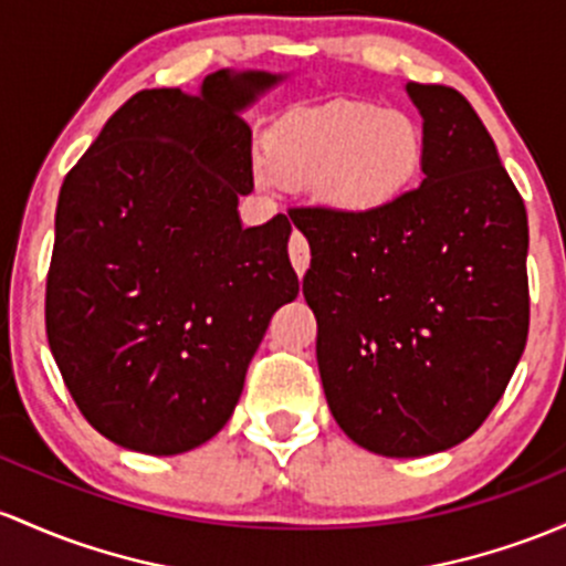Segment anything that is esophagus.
I'll return each mask as SVG.
<instances>
[{
	"instance_id": "1",
	"label": "esophagus",
	"mask_w": 566,
	"mask_h": 566,
	"mask_svg": "<svg viewBox=\"0 0 566 566\" xmlns=\"http://www.w3.org/2000/svg\"><path fill=\"white\" fill-rule=\"evenodd\" d=\"M290 260H293L297 276H303L308 269V260H312V250H308V241L301 233H293V239H290Z\"/></svg>"
}]
</instances>
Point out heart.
Instances as JSON below:
<instances>
[{
	"mask_svg": "<svg viewBox=\"0 0 566 566\" xmlns=\"http://www.w3.org/2000/svg\"><path fill=\"white\" fill-rule=\"evenodd\" d=\"M427 139L421 123L370 102H331L290 112L265 136L260 182L314 188L344 214L392 209L419 179Z\"/></svg>",
	"mask_w": 566,
	"mask_h": 566,
	"instance_id": "obj_1",
	"label": "heart"
}]
</instances>
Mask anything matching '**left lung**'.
Listing matches in <instances>:
<instances>
[{"label": "left lung", "instance_id": "left-lung-1", "mask_svg": "<svg viewBox=\"0 0 566 566\" xmlns=\"http://www.w3.org/2000/svg\"><path fill=\"white\" fill-rule=\"evenodd\" d=\"M424 177L392 209H293L312 247L303 295L331 413L381 457H427L492 413L530 333V226L468 98L408 83Z\"/></svg>", "mask_w": 566, "mask_h": 566}]
</instances>
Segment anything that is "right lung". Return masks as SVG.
<instances>
[{
    "mask_svg": "<svg viewBox=\"0 0 566 566\" xmlns=\"http://www.w3.org/2000/svg\"><path fill=\"white\" fill-rule=\"evenodd\" d=\"M282 80L220 70L196 96L134 93L61 185L48 344L93 430L123 449L171 457L214 438L273 312L297 297L287 217H239L241 112Z\"/></svg>",
    "mask_w": 566,
    "mask_h": 566,
    "instance_id": "right-lung-1",
    "label": "right lung"
}]
</instances>
